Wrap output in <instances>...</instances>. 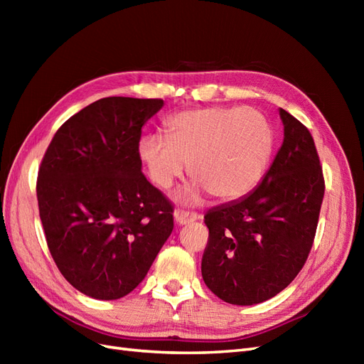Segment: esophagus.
I'll list each match as a JSON object with an SVG mask.
<instances>
[{
  "mask_svg": "<svg viewBox=\"0 0 364 364\" xmlns=\"http://www.w3.org/2000/svg\"><path fill=\"white\" fill-rule=\"evenodd\" d=\"M197 218H199V215H197V214L186 213V211H182V209H176V211H174V222L181 225V226L193 223V222H196Z\"/></svg>",
  "mask_w": 364,
  "mask_h": 364,
  "instance_id": "1",
  "label": "esophagus"
}]
</instances>
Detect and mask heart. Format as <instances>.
Returning <instances> with one entry per match:
<instances>
[{"label":"heart","instance_id":"heart-1","mask_svg":"<svg viewBox=\"0 0 364 364\" xmlns=\"http://www.w3.org/2000/svg\"><path fill=\"white\" fill-rule=\"evenodd\" d=\"M167 139L144 136L138 156L150 181L167 190L190 165L196 183L181 194L200 200L203 191L215 199H240L255 188L273 151L267 119L252 107H203L173 115L165 123Z\"/></svg>","mask_w":364,"mask_h":364}]
</instances>
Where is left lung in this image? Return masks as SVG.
I'll use <instances>...</instances> for the list:
<instances>
[{
    "mask_svg": "<svg viewBox=\"0 0 364 364\" xmlns=\"http://www.w3.org/2000/svg\"><path fill=\"white\" fill-rule=\"evenodd\" d=\"M282 146L257 188L209 209L202 258L206 287L232 305H255L282 291L311 250L325 182L313 136L279 109Z\"/></svg>",
    "mask_w": 364,
    "mask_h": 364,
    "instance_id": "obj_1",
    "label": "left lung"
}]
</instances>
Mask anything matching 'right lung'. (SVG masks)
Returning <instances> with one entry per match:
<instances>
[{
	"label": "right lung",
	"mask_w": 364,
	"mask_h": 364,
	"mask_svg": "<svg viewBox=\"0 0 364 364\" xmlns=\"http://www.w3.org/2000/svg\"><path fill=\"white\" fill-rule=\"evenodd\" d=\"M159 98L106 97L65 121L38 174L39 215L58 269L100 301L146 278L173 230V206L142 174V126Z\"/></svg>",
	"instance_id": "1"
}]
</instances>
